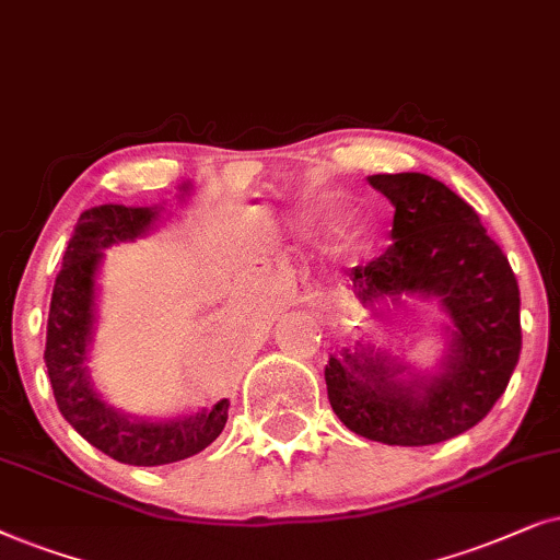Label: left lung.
Listing matches in <instances>:
<instances>
[{
    "mask_svg": "<svg viewBox=\"0 0 560 560\" xmlns=\"http://www.w3.org/2000/svg\"><path fill=\"white\" fill-rule=\"evenodd\" d=\"M369 184L394 205L392 245L350 268L363 304L401 294L438 296L453 330L438 376L407 382L389 355L361 348L330 355L327 399L355 435L386 445H432L479 424L517 366L520 289L502 248L456 191L424 174H376Z\"/></svg>",
    "mask_w": 560,
    "mask_h": 560,
    "instance_id": "obj_1",
    "label": "left lung"
}]
</instances>
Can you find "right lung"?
<instances>
[{
	"label": "right lung",
	"mask_w": 560,
	"mask_h": 560,
	"mask_svg": "<svg viewBox=\"0 0 560 560\" xmlns=\"http://www.w3.org/2000/svg\"><path fill=\"white\" fill-rule=\"evenodd\" d=\"M159 220V207L102 205L81 214L48 312L46 366L56 405L73 430L109 458L130 466L176 464L205 451L228 422L230 401L176 420H138L104 405L89 376L86 353L94 327V276L102 250L136 241Z\"/></svg>",
	"instance_id": "right-lung-1"
}]
</instances>
